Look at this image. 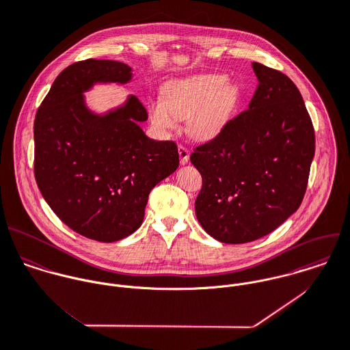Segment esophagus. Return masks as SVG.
<instances>
[{"label": "esophagus", "mask_w": 350, "mask_h": 350, "mask_svg": "<svg viewBox=\"0 0 350 350\" xmlns=\"http://www.w3.org/2000/svg\"><path fill=\"white\" fill-rule=\"evenodd\" d=\"M178 152H179V157H180V164H182V165L187 164L189 157H190V150H189L186 146L179 145V146H178Z\"/></svg>", "instance_id": "1"}]
</instances>
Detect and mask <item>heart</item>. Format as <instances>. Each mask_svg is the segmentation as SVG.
Segmentation results:
<instances>
[{
    "label": "heart",
    "mask_w": 350,
    "mask_h": 350,
    "mask_svg": "<svg viewBox=\"0 0 350 350\" xmlns=\"http://www.w3.org/2000/svg\"><path fill=\"white\" fill-rule=\"evenodd\" d=\"M240 100V90L224 75H200L170 83L164 99L149 102L152 123L160 130L176 129L190 117V130L201 139L217 137L228 126Z\"/></svg>",
    "instance_id": "b5f03b06"
}]
</instances>
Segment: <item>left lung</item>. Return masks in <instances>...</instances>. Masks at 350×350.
<instances>
[{
  "label": "left lung",
  "instance_id": "left-lung-1",
  "mask_svg": "<svg viewBox=\"0 0 350 350\" xmlns=\"http://www.w3.org/2000/svg\"><path fill=\"white\" fill-rule=\"evenodd\" d=\"M248 109L190 156L202 176L196 215L221 243L241 244L278 228L300 206L315 133L300 91L284 73L252 62Z\"/></svg>",
  "mask_w": 350,
  "mask_h": 350
}]
</instances>
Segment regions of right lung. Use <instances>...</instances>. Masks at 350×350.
<instances>
[{"label":"right lung","instance_id":"right-lung-1","mask_svg":"<svg viewBox=\"0 0 350 350\" xmlns=\"http://www.w3.org/2000/svg\"><path fill=\"white\" fill-rule=\"evenodd\" d=\"M131 77L123 62H75L55 79L33 123L43 198L75 232L105 243L139 228L150 190L179 165L175 142L150 139L138 126L148 114L135 96L106 114L87 107L84 92L95 84Z\"/></svg>","mask_w":350,"mask_h":350}]
</instances>
